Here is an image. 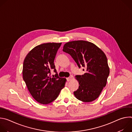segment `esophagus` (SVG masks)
<instances>
[{
    "label": "esophagus",
    "mask_w": 132,
    "mask_h": 132,
    "mask_svg": "<svg viewBox=\"0 0 132 132\" xmlns=\"http://www.w3.org/2000/svg\"><path fill=\"white\" fill-rule=\"evenodd\" d=\"M71 79H72V76H69V77L67 78V81H69L70 80H71Z\"/></svg>",
    "instance_id": "esophagus-1"
}]
</instances>
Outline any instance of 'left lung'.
Instances as JSON below:
<instances>
[{"label": "left lung", "instance_id": "8db88e82", "mask_svg": "<svg viewBox=\"0 0 132 132\" xmlns=\"http://www.w3.org/2000/svg\"><path fill=\"white\" fill-rule=\"evenodd\" d=\"M63 51L71 56L79 68L86 69L84 75L76 76L79 88L73 92L75 96L85 102L97 99L106 86L110 73L105 54L96 45L82 40L66 43Z\"/></svg>", "mask_w": 132, "mask_h": 132}]
</instances>
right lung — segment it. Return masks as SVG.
Masks as SVG:
<instances>
[{"label": "right lung", "mask_w": 132, "mask_h": 132, "mask_svg": "<svg viewBox=\"0 0 132 132\" xmlns=\"http://www.w3.org/2000/svg\"><path fill=\"white\" fill-rule=\"evenodd\" d=\"M62 43L37 45L26 56L23 64V79L33 98L46 104L54 101L65 87L66 79L60 78L55 69L54 59ZM55 72L50 76V71Z\"/></svg>", "instance_id": "obj_1"}]
</instances>
